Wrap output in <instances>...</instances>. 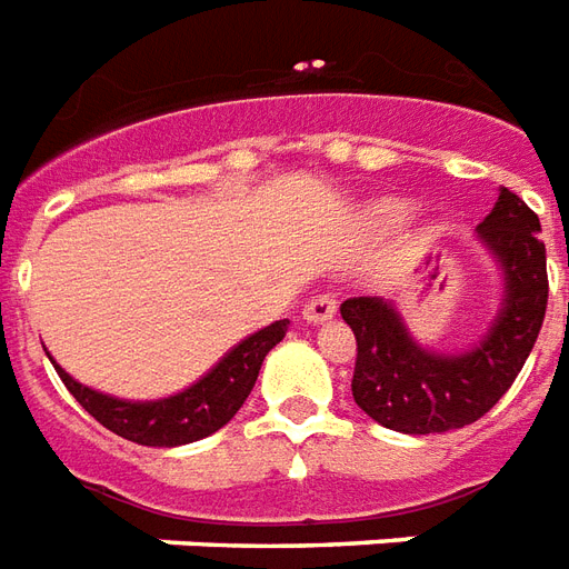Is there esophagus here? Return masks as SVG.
<instances>
[{
  "label": "esophagus",
  "instance_id": "34e87169",
  "mask_svg": "<svg viewBox=\"0 0 569 569\" xmlns=\"http://www.w3.org/2000/svg\"><path fill=\"white\" fill-rule=\"evenodd\" d=\"M335 313H338V298L331 296V292H322V296L310 298L305 305V319L307 322H313V326L328 322Z\"/></svg>",
  "mask_w": 569,
  "mask_h": 569
}]
</instances>
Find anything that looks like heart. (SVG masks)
Returning <instances> with one entry per match:
<instances>
[{
  "mask_svg": "<svg viewBox=\"0 0 569 569\" xmlns=\"http://www.w3.org/2000/svg\"><path fill=\"white\" fill-rule=\"evenodd\" d=\"M377 213H380L382 222H401L407 217V204H401V201H386V204L377 208Z\"/></svg>",
  "mask_w": 569,
  "mask_h": 569,
  "instance_id": "heart-1",
  "label": "heart"
}]
</instances>
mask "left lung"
<instances>
[{
  "mask_svg": "<svg viewBox=\"0 0 569 569\" xmlns=\"http://www.w3.org/2000/svg\"><path fill=\"white\" fill-rule=\"evenodd\" d=\"M477 231L503 268V305L473 349L443 356L419 347L382 298L340 305V317L356 335L352 398L382 428L440 435L477 422L507 395L531 356L549 301L540 220L516 192L500 189L498 204Z\"/></svg>",
  "mask_w": 569,
  "mask_h": 569,
  "instance_id": "obj_1",
  "label": "left lung"
}]
</instances>
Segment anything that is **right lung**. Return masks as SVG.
<instances>
[{
    "label": "right lung",
    "mask_w": 569,
    "mask_h": 569,
    "mask_svg": "<svg viewBox=\"0 0 569 569\" xmlns=\"http://www.w3.org/2000/svg\"><path fill=\"white\" fill-rule=\"evenodd\" d=\"M289 319L271 322L238 347L229 349L217 368H210L196 386L162 401H120L102 391L87 389L53 361V368L83 410L108 431L138 446H183L210 437L229 422L256 386L264 356L286 338Z\"/></svg>",
    "instance_id": "obj_1"
}]
</instances>
